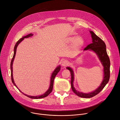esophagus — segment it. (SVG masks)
Listing matches in <instances>:
<instances>
[{
  "instance_id": "obj_1",
  "label": "esophagus",
  "mask_w": 120,
  "mask_h": 120,
  "mask_svg": "<svg viewBox=\"0 0 120 120\" xmlns=\"http://www.w3.org/2000/svg\"><path fill=\"white\" fill-rule=\"evenodd\" d=\"M69 64V61L66 60H65L62 62V65L63 66H66L68 65Z\"/></svg>"
}]
</instances>
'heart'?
<instances>
[{
    "mask_svg": "<svg viewBox=\"0 0 120 120\" xmlns=\"http://www.w3.org/2000/svg\"><path fill=\"white\" fill-rule=\"evenodd\" d=\"M67 41L69 42H73V46L76 49H79L82 47L84 43V39L81 36L76 37V36L69 37L67 38Z\"/></svg>",
    "mask_w": 120,
    "mask_h": 120,
    "instance_id": "1",
    "label": "heart"
}]
</instances>
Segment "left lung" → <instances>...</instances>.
I'll list each match as a JSON object with an SVG mask.
<instances>
[{
    "instance_id": "left-lung-1",
    "label": "left lung",
    "mask_w": 120,
    "mask_h": 120,
    "mask_svg": "<svg viewBox=\"0 0 120 120\" xmlns=\"http://www.w3.org/2000/svg\"><path fill=\"white\" fill-rule=\"evenodd\" d=\"M91 35L92 42L88 45L84 50H91L95 52L98 56L102 65L104 67V78L100 85L94 91L88 93L79 92L75 90L73 86L74 71L70 67H67L66 69L69 70L71 75V87L73 92L78 96L83 98H90L98 94L105 87L108 83L110 78V62L107 55L106 45L102 40L97 36L92 31H90Z\"/></svg>"
}]
</instances>
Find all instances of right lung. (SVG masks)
Here are the masks:
<instances>
[{
    "instance_id": "add662e5",
    "label": "right lung",
    "mask_w": 120,
    "mask_h": 120,
    "mask_svg": "<svg viewBox=\"0 0 120 120\" xmlns=\"http://www.w3.org/2000/svg\"><path fill=\"white\" fill-rule=\"evenodd\" d=\"M33 35V34L32 33H30V34H28L27 35H26L25 36H23L22 37V38H20L19 41L16 42V43L15 44V48H14V56H13V57L12 59V60H11V64H10V68H11V79H12V82H13V83L14 84V85L18 89V87H17V86L15 85V82L14 81V78H13V62L14 61V59H15V54H16V49H17V47L18 46V45L23 41V40L25 38H28L29 37H31ZM60 68H61V66L60 65H59L58 66L56 67V68L55 69V70L53 71V72H52V74H51V78H50V86H49V89L47 90V91L43 94L41 95H40V96H29V95H27L26 94H25L24 93H23L19 89V90L22 92L23 94H24V95H25L26 96L30 98H32V99H39V98H45L46 97H47L52 91V90H53V83H54V80L55 79V78L56 77V74L58 73V72L60 71Z\"/></svg>"
}]
</instances>
